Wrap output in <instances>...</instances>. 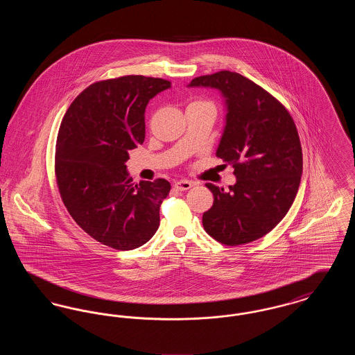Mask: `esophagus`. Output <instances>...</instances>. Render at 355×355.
Listing matches in <instances>:
<instances>
[{
	"mask_svg": "<svg viewBox=\"0 0 355 355\" xmlns=\"http://www.w3.org/2000/svg\"><path fill=\"white\" fill-rule=\"evenodd\" d=\"M174 186H175V189H177V190H180V191H185V190H189L190 187H193L194 184H193L191 181H186V180H182V181H178V182H175Z\"/></svg>",
	"mask_w": 355,
	"mask_h": 355,
	"instance_id": "1",
	"label": "esophagus"
}]
</instances>
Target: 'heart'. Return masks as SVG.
Listing matches in <instances>:
<instances>
[{"label":"heart","instance_id":"heart-1","mask_svg":"<svg viewBox=\"0 0 355 355\" xmlns=\"http://www.w3.org/2000/svg\"><path fill=\"white\" fill-rule=\"evenodd\" d=\"M191 103H209V102H205V101H194L191 102ZM211 105V103H210Z\"/></svg>","mask_w":355,"mask_h":355}]
</instances>
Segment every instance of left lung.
<instances>
[{"label":"left lung","mask_w":355,"mask_h":355,"mask_svg":"<svg viewBox=\"0 0 355 355\" xmlns=\"http://www.w3.org/2000/svg\"><path fill=\"white\" fill-rule=\"evenodd\" d=\"M189 87H211L225 98V128L217 157L234 168L236 181L206 184L214 196L203 229L227 246L266 236L295 200L302 175V148L286 107L261 86L229 70L201 76Z\"/></svg>","instance_id":"obj_1"}]
</instances>
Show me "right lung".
Instances as JSON below:
<instances>
[{
  "label": "right lung",
  "instance_id": "add662e5",
  "mask_svg": "<svg viewBox=\"0 0 355 355\" xmlns=\"http://www.w3.org/2000/svg\"><path fill=\"white\" fill-rule=\"evenodd\" d=\"M169 87L166 80L144 76L94 83L61 122L55 145L60 194L73 220L102 245L133 250L159 226L169 182L135 184L126 161L129 150L144 144L148 103Z\"/></svg>",
  "mask_w": 355,
  "mask_h": 355
}]
</instances>
